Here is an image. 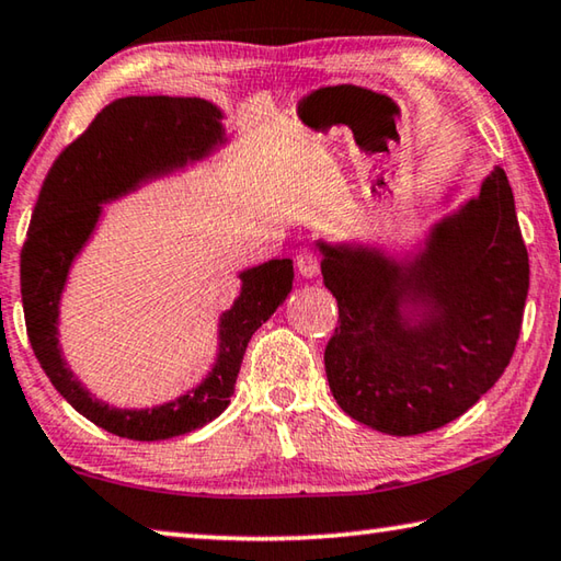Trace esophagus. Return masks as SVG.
Here are the masks:
<instances>
[{"label":"esophagus","instance_id":"esophagus-1","mask_svg":"<svg viewBox=\"0 0 561 561\" xmlns=\"http://www.w3.org/2000/svg\"><path fill=\"white\" fill-rule=\"evenodd\" d=\"M296 263H298L300 275H306V278H312V275H318V271H320V255L310 249L300 251Z\"/></svg>","mask_w":561,"mask_h":561}]
</instances>
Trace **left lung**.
<instances>
[{"mask_svg": "<svg viewBox=\"0 0 561 561\" xmlns=\"http://www.w3.org/2000/svg\"><path fill=\"white\" fill-rule=\"evenodd\" d=\"M322 278L340 325L325 371L340 409L381 434L416 436L450 424L513 359L529 259L507 174L431 229L409 263L375 249L320 243ZM401 305H414L420 320Z\"/></svg>", "mask_w": 561, "mask_h": 561, "instance_id": "left-lung-1", "label": "left lung"}]
</instances>
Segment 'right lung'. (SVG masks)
I'll list each match as a JSON object with an SVG mask.
<instances>
[{"mask_svg": "<svg viewBox=\"0 0 561 561\" xmlns=\"http://www.w3.org/2000/svg\"><path fill=\"white\" fill-rule=\"evenodd\" d=\"M221 111L202 98L130 95L95 115L83 135L56 157L38 192L22 249V302L26 335L38 365L58 394L95 426L133 440L190 434L229 407L249 340L293 288L290 259H275L241 273V293L221 316L216 365L199 387L170 404L130 411L93 399L66 367L58 350V300L66 275L101 204L145 180L202 160L224 142Z\"/></svg>", "mask_w": 561, "mask_h": 561, "instance_id": "obj_1", "label": "right lung"}]
</instances>
